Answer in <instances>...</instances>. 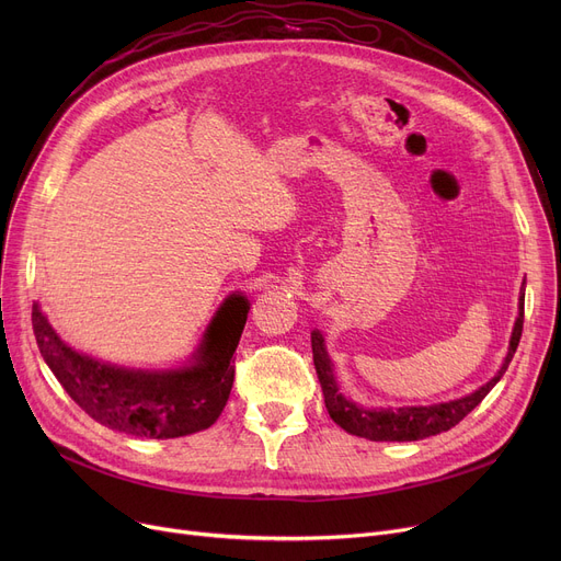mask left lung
Wrapping results in <instances>:
<instances>
[{
  "label": "left lung",
  "mask_w": 561,
  "mask_h": 561,
  "mask_svg": "<svg viewBox=\"0 0 561 561\" xmlns=\"http://www.w3.org/2000/svg\"><path fill=\"white\" fill-rule=\"evenodd\" d=\"M523 305H525V296L520 293L518 318L514 322L510 350H507V357H505L503 366H500L497 375L470 396H463V398L450 400V402H440V404H430V407L366 409V407H359L357 402L347 400L339 391L334 366H332V359L325 350V339H322V334L318 330L311 332L313 366H316L320 389H322V396H325V407L330 411L332 421L339 427H343L345 432L362 436V438H370V440H421V438H427V436H434L440 432H448L459 421H463L470 411H473L486 398V393L497 385L500 377H503L505 370L510 368V362L514 357L520 334H523Z\"/></svg>",
  "instance_id": "obj_1"
}]
</instances>
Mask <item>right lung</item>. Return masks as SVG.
<instances>
[{
  "mask_svg": "<svg viewBox=\"0 0 561 561\" xmlns=\"http://www.w3.org/2000/svg\"><path fill=\"white\" fill-rule=\"evenodd\" d=\"M248 311L245 296H229L206 328L193 364L180 370H131L79 355L51 330L38 305L32 322L45 364L88 416L131 436L176 438L211 427L222 414Z\"/></svg>",
  "mask_w": 561,
  "mask_h": 561,
  "instance_id": "obj_1",
  "label": "right lung"
}]
</instances>
